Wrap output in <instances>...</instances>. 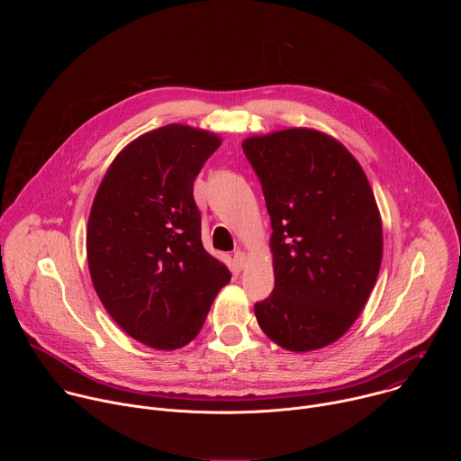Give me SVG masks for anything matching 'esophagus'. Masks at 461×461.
<instances>
[{
  "label": "esophagus",
  "instance_id": "1",
  "mask_svg": "<svg viewBox=\"0 0 461 461\" xmlns=\"http://www.w3.org/2000/svg\"><path fill=\"white\" fill-rule=\"evenodd\" d=\"M233 262H235V267L239 268V270H244V267H246V253L244 251H235L233 253Z\"/></svg>",
  "mask_w": 461,
  "mask_h": 461
}]
</instances>
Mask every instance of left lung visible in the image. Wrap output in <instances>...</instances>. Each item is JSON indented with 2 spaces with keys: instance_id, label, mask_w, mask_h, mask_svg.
I'll return each instance as SVG.
<instances>
[{
  "instance_id": "8db88e82",
  "label": "left lung",
  "mask_w": 461,
  "mask_h": 461,
  "mask_svg": "<svg viewBox=\"0 0 461 461\" xmlns=\"http://www.w3.org/2000/svg\"><path fill=\"white\" fill-rule=\"evenodd\" d=\"M272 221L276 286L255 303L272 341L308 352L338 341L365 308L381 257V217L350 151L294 127L242 142Z\"/></svg>"
}]
</instances>
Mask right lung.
Segmentation results:
<instances>
[{
    "instance_id": "obj_1",
    "label": "right lung",
    "mask_w": 461,
    "mask_h": 461,
    "mask_svg": "<svg viewBox=\"0 0 461 461\" xmlns=\"http://www.w3.org/2000/svg\"><path fill=\"white\" fill-rule=\"evenodd\" d=\"M221 139L182 123L158 127L125 146L109 166L89 215L93 286L122 330L175 350L201 332L231 279L201 240L193 182Z\"/></svg>"
}]
</instances>
